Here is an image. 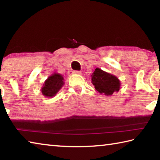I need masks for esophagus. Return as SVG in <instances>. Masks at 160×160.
Listing matches in <instances>:
<instances>
[{"label":"esophagus","instance_id":"1","mask_svg":"<svg viewBox=\"0 0 160 160\" xmlns=\"http://www.w3.org/2000/svg\"><path fill=\"white\" fill-rule=\"evenodd\" d=\"M68 73L69 75H72V74H81V72L80 71H78V70H70V71H68Z\"/></svg>","mask_w":160,"mask_h":160}]
</instances>
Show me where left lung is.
<instances>
[{
	"label": "left lung",
	"mask_w": 160,
	"mask_h": 160,
	"mask_svg": "<svg viewBox=\"0 0 160 160\" xmlns=\"http://www.w3.org/2000/svg\"><path fill=\"white\" fill-rule=\"evenodd\" d=\"M91 77L92 83L96 91L100 94L111 96L113 92H118L120 90L121 81L114 75L97 68Z\"/></svg>",
	"instance_id": "1"
}]
</instances>
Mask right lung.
Segmentation results:
<instances>
[{"instance_id": "right-lung-1", "label": "right lung", "mask_w": 160, "mask_h": 160, "mask_svg": "<svg viewBox=\"0 0 160 160\" xmlns=\"http://www.w3.org/2000/svg\"><path fill=\"white\" fill-rule=\"evenodd\" d=\"M64 84L63 75L58 72H54L45 80L42 87V93L46 97H53L63 88Z\"/></svg>"}]
</instances>
